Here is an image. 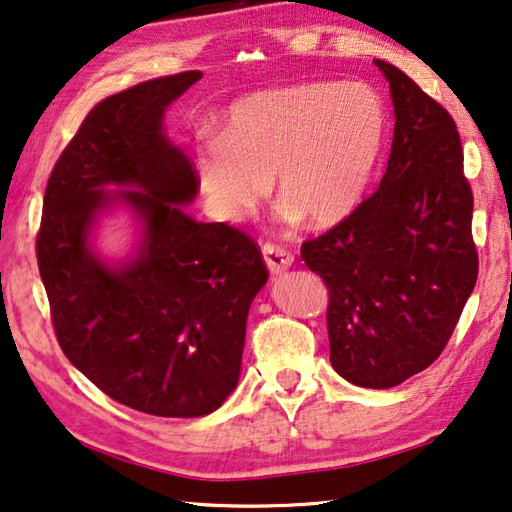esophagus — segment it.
I'll use <instances>...</instances> for the list:
<instances>
[{
    "mask_svg": "<svg viewBox=\"0 0 512 512\" xmlns=\"http://www.w3.org/2000/svg\"><path fill=\"white\" fill-rule=\"evenodd\" d=\"M262 253H264L266 268L273 275H280L284 271H289L291 264H293V255L289 253V250H284V248L275 246V244H264Z\"/></svg>",
    "mask_w": 512,
    "mask_h": 512,
    "instance_id": "34e87169",
    "label": "esophagus"
}]
</instances>
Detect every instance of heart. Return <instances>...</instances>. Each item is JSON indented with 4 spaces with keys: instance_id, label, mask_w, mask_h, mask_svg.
<instances>
[{
    "instance_id": "1",
    "label": "heart",
    "mask_w": 512,
    "mask_h": 512,
    "mask_svg": "<svg viewBox=\"0 0 512 512\" xmlns=\"http://www.w3.org/2000/svg\"><path fill=\"white\" fill-rule=\"evenodd\" d=\"M384 106L361 83H300L232 103L198 137L192 171L216 221L241 223L268 194L287 223L334 228L361 205L384 144Z\"/></svg>"
}]
</instances>
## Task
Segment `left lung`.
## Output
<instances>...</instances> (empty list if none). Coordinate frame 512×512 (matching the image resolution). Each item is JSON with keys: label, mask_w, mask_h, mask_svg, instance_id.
<instances>
[{"label": "left lung", "mask_w": 512, "mask_h": 512, "mask_svg": "<svg viewBox=\"0 0 512 512\" xmlns=\"http://www.w3.org/2000/svg\"><path fill=\"white\" fill-rule=\"evenodd\" d=\"M391 85L393 146L377 192L302 244L329 291V361L363 388H393L440 357L476 284L472 189L454 119L402 69Z\"/></svg>", "instance_id": "1"}]
</instances>
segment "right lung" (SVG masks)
Masks as SVG:
<instances>
[{
  "label": "right lung",
  "mask_w": 512,
  "mask_h": 512,
  "mask_svg": "<svg viewBox=\"0 0 512 512\" xmlns=\"http://www.w3.org/2000/svg\"><path fill=\"white\" fill-rule=\"evenodd\" d=\"M201 76L144 81L90 110L51 171L36 244L65 357L115 402L160 418H201L235 391L248 309L268 280L253 239L185 212L198 187L164 112ZM119 204L141 235L108 263L93 230Z\"/></svg>",
  "instance_id": "1"
}]
</instances>
